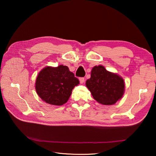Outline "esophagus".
<instances>
[{"mask_svg": "<svg viewBox=\"0 0 156 156\" xmlns=\"http://www.w3.org/2000/svg\"><path fill=\"white\" fill-rule=\"evenodd\" d=\"M79 81L81 84H83L84 82V77H79Z\"/></svg>", "mask_w": 156, "mask_h": 156, "instance_id": "34e87169", "label": "esophagus"}]
</instances>
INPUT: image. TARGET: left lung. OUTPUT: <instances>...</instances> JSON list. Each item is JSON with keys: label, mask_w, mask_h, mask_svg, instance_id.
<instances>
[{"label": "left lung", "mask_w": 156, "mask_h": 156, "mask_svg": "<svg viewBox=\"0 0 156 156\" xmlns=\"http://www.w3.org/2000/svg\"><path fill=\"white\" fill-rule=\"evenodd\" d=\"M95 100L103 105H113L124 95L125 84L119 75L107 71L101 65L94 66L86 82Z\"/></svg>", "instance_id": "1"}]
</instances>
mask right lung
Returning <instances> with one entry per match:
<instances>
[{
  "label": "right lung",
  "mask_w": 156,
  "mask_h": 156,
  "mask_svg": "<svg viewBox=\"0 0 156 156\" xmlns=\"http://www.w3.org/2000/svg\"><path fill=\"white\" fill-rule=\"evenodd\" d=\"M79 79L66 66H47L40 71L36 80L35 88L42 100L53 105H62L66 103Z\"/></svg>",
  "instance_id": "add662e5"
}]
</instances>
